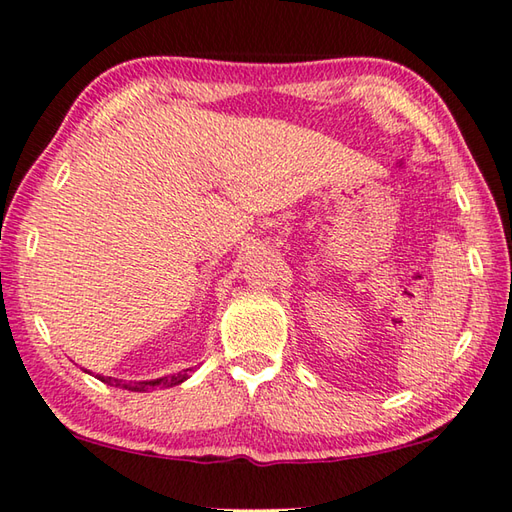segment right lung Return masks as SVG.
Wrapping results in <instances>:
<instances>
[{
  "label": "right lung",
  "instance_id": "obj_1",
  "mask_svg": "<svg viewBox=\"0 0 512 512\" xmlns=\"http://www.w3.org/2000/svg\"><path fill=\"white\" fill-rule=\"evenodd\" d=\"M188 371H179V374L174 376H165V378H154V380H129V383H125V380H118V378H111V376H98V380H102V383L107 385H114V387H120V389H129V392H150V389L154 387H174V385H181L183 380H188Z\"/></svg>",
  "mask_w": 512,
  "mask_h": 512
}]
</instances>
